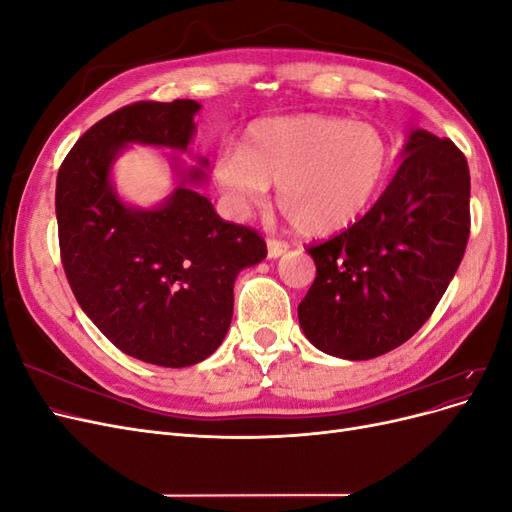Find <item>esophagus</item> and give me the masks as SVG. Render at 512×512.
<instances>
[{
    "label": "esophagus",
    "mask_w": 512,
    "mask_h": 512,
    "mask_svg": "<svg viewBox=\"0 0 512 512\" xmlns=\"http://www.w3.org/2000/svg\"><path fill=\"white\" fill-rule=\"evenodd\" d=\"M288 243L282 241V239H275V237H269L267 239V252H269V258H280L282 254L288 252Z\"/></svg>",
    "instance_id": "34e87169"
}]
</instances>
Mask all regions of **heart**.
Listing matches in <instances>:
<instances>
[{"mask_svg": "<svg viewBox=\"0 0 512 512\" xmlns=\"http://www.w3.org/2000/svg\"><path fill=\"white\" fill-rule=\"evenodd\" d=\"M393 164L391 138L376 123L301 115L260 119L239 147L220 149L213 179L237 213L277 185V207L301 235L350 226L380 192Z\"/></svg>", "mask_w": 512, "mask_h": 512, "instance_id": "obj_1", "label": "heart"}]
</instances>
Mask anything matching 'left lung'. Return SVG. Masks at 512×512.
I'll use <instances>...</instances> for the list:
<instances>
[{"mask_svg":"<svg viewBox=\"0 0 512 512\" xmlns=\"http://www.w3.org/2000/svg\"><path fill=\"white\" fill-rule=\"evenodd\" d=\"M389 188L359 222L307 245L316 280L299 324L318 350L365 361L423 327L470 237V170L451 138L414 130Z\"/></svg>","mask_w":512,"mask_h":512,"instance_id":"obj_1","label":"left lung"}]
</instances>
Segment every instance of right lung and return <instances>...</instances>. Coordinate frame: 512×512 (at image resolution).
Here are the masks:
<instances>
[{
	"label": "right lung",
	"instance_id": "right-lung-1",
	"mask_svg": "<svg viewBox=\"0 0 512 512\" xmlns=\"http://www.w3.org/2000/svg\"><path fill=\"white\" fill-rule=\"evenodd\" d=\"M198 108L194 100L123 106L76 141L57 173L59 252L76 301L121 352L162 367L218 350L239 271L267 256L254 228L222 220L183 183L151 211L126 207L113 190L108 175L123 147L185 151ZM188 177L198 181L203 170Z\"/></svg>",
	"mask_w": 512,
	"mask_h": 512
}]
</instances>
